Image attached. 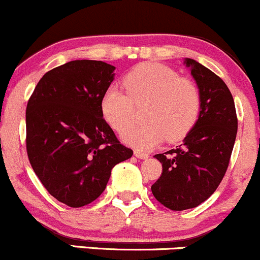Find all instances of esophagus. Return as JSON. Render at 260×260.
I'll return each mask as SVG.
<instances>
[{"label":"esophagus","mask_w":260,"mask_h":260,"mask_svg":"<svg viewBox=\"0 0 260 260\" xmlns=\"http://www.w3.org/2000/svg\"><path fill=\"white\" fill-rule=\"evenodd\" d=\"M134 154H135V156L138 157V158H141V159H145V158H147V157H148V153L142 152V151H140V150L134 151Z\"/></svg>","instance_id":"esophagus-1"}]
</instances>
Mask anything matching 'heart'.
<instances>
[{"label": "heart", "mask_w": 260, "mask_h": 260, "mask_svg": "<svg viewBox=\"0 0 260 260\" xmlns=\"http://www.w3.org/2000/svg\"><path fill=\"white\" fill-rule=\"evenodd\" d=\"M124 87L113 86L102 97L101 109L116 131L132 123L135 106L146 104L144 124L124 131L122 140L139 148H151L167 140L177 142L194 127L201 109L198 84L176 70L156 62L138 65L124 77Z\"/></svg>", "instance_id": "heart-1"}]
</instances>
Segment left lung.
<instances>
[{
  "instance_id": "1",
  "label": "left lung",
  "mask_w": 260,
  "mask_h": 260,
  "mask_svg": "<svg viewBox=\"0 0 260 260\" xmlns=\"http://www.w3.org/2000/svg\"><path fill=\"white\" fill-rule=\"evenodd\" d=\"M185 63L200 89V114L182 145L154 154L162 174L151 186L157 201L173 211L197 208L214 194L229 167L238 126L226 83L193 59Z\"/></svg>"
}]
</instances>
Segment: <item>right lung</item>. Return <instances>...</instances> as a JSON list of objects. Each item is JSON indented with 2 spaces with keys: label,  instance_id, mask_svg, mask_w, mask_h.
I'll return each mask as SVG.
<instances>
[{
  "label": "right lung",
  "instance_id": "add662e5",
  "mask_svg": "<svg viewBox=\"0 0 260 260\" xmlns=\"http://www.w3.org/2000/svg\"><path fill=\"white\" fill-rule=\"evenodd\" d=\"M114 70L103 61H70L46 72L28 101L29 162L49 194L70 208L97 199L113 167L133 156L102 114Z\"/></svg>",
  "mask_w": 260,
  "mask_h": 260
}]
</instances>
